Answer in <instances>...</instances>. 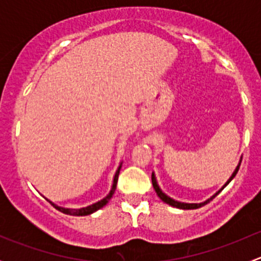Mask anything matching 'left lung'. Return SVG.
<instances>
[{
  "instance_id": "left-lung-1",
  "label": "left lung",
  "mask_w": 261,
  "mask_h": 261,
  "mask_svg": "<svg viewBox=\"0 0 261 261\" xmlns=\"http://www.w3.org/2000/svg\"><path fill=\"white\" fill-rule=\"evenodd\" d=\"M240 164H241V160H240V163H239V165H238V167H236L235 172H233V173H232V175H231V177H230V179H228V180L226 181V183H225V186H223L222 188H221L220 191L217 192V193H216V194H213V196L211 197V198H208V199H207V201L202 202V203H184V202H178V201H175V199H173V198H170V197H168L167 194H165V193H163V191H162V189L159 188V186H158V181H156V178H155L154 173H152V174H151V181H152V187H154V189H155V192H156L158 197H159V198L162 199L163 202H165V203H168V204H169V206L177 207V208H180V210H196V208H199V207L204 206V204H207V203H208V202H211L212 199L215 198V197L217 196V194L220 193V192L222 191V189L225 188V187L227 186V184L230 183V181L233 179V178H235V175L238 174V172H239V168H240Z\"/></svg>"
}]
</instances>
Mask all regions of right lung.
I'll return each instance as SVG.
<instances>
[{
  "instance_id": "right-lung-1",
  "label": "right lung",
  "mask_w": 261,
  "mask_h": 261,
  "mask_svg": "<svg viewBox=\"0 0 261 261\" xmlns=\"http://www.w3.org/2000/svg\"><path fill=\"white\" fill-rule=\"evenodd\" d=\"M120 169H121V165L118 167V169L116 170V174L114 177V183H112V188L111 191H110V193L107 194L106 197H105L103 199H101V201L96 202V203L91 204V206H87V207H83V208H80V210H73V208H63V207H59L57 206V204H54L53 202H50L48 199V202L53 204V206L55 207V208L58 210V211L65 213V215H70V216H87V215H91V213L96 212L97 210L102 208L103 206H106L107 203H109V201L111 199L112 194L115 193V189H116V186H117V179H118V174H120Z\"/></svg>"
}]
</instances>
